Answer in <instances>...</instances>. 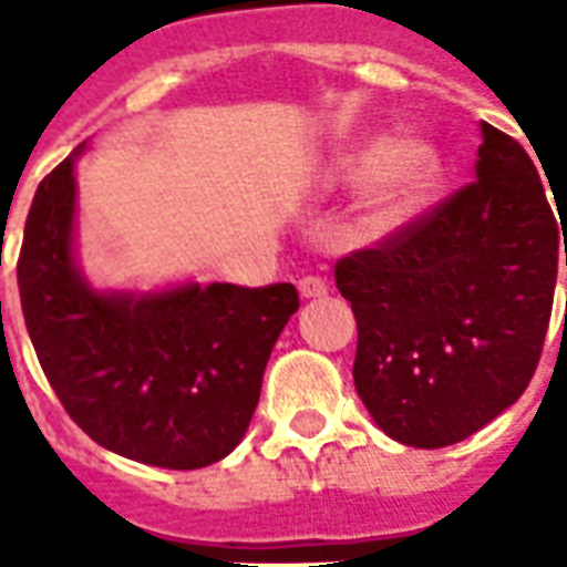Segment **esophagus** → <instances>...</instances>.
Masks as SVG:
<instances>
[{"instance_id":"esophagus-1","label":"esophagus","mask_w":567,"mask_h":567,"mask_svg":"<svg viewBox=\"0 0 567 567\" xmlns=\"http://www.w3.org/2000/svg\"><path fill=\"white\" fill-rule=\"evenodd\" d=\"M297 288H300V297H307V300H312V297L328 295V282H324L321 276H303Z\"/></svg>"}]
</instances>
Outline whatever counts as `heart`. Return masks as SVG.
Wrapping results in <instances>:
<instances>
[{
  "label": "heart",
  "mask_w": 567,
  "mask_h": 567,
  "mask_svg": "<svg viewBox=\"0 0 567 567\" xmlns=\"http://www.w3.org/2000/svg\"><path fill=\"white\" fill-rule=\"evenodd\" d=\"M343 178H368L364 212L377 230H394L410 221L437 187L443 161L440 151L422 136L389 142L382 136L355 142L333 161Z\"/></svg>",
  "instance_id": "heart-1"
}]
</instances>
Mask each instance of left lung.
<instances>
[{"mask_svg": "<svg viewBox=\"0 0 567 567\" xmlns=\"http://www.w3.org/2000/svg\"><path fill=\"white\" fill-rule=\"evenodd\" d=\"M480 130L471 185L333 267L358 321V398L419 450L471 437L528 389L567 243L523 145Z\"/></svg>", "mask_w": 567, "mask_h": 567, "instance_id": "8db88e82", "label": "left lung"}]
</instances>
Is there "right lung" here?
<instances>
[{
    "mask_svg": "<svg viewBox=\"0 0 567 567\" xmlns=\"http://www.w3.org/2000/svg\"><path fill=\"white\" fill-rule=\"evenodd\" d=\"M72 230L75 157H66L35 190L18 258L23 321L63 410L133 462L169 471L221 462L251 422L267 358L300 307L297 288L187 282L100 295L75 267Z\"/></svg>",
    "mask_w": 567,
    "mask_h": 567,
    "instance_id": "1",
    "label": "right lung"
}]
</instances>
